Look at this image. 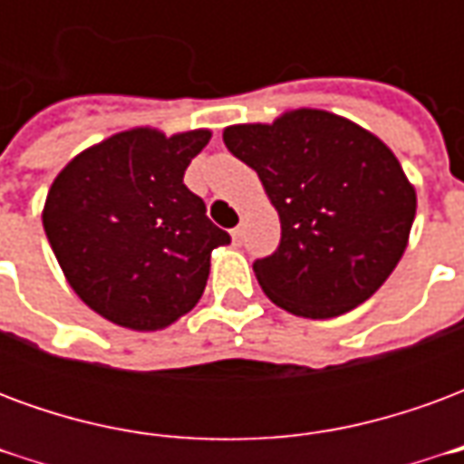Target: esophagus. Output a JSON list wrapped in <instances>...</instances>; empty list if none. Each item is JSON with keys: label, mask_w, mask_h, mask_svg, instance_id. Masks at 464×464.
<instances>
[{"label": "esophagus", "mask_w": 464, "mask_h": 464, "mask_svg": "<svg viewBox=\"0 0 464 464\" xmlns=\"http://www.w3.org/2000/svg\"><path fill=\"white\" fill-rule=\"evenodd\" d=\"M231 236H233V241L238 243L243 238V226H236V228H233L231 231Z\"/></svg>", "instance_id": "obj_1"}]
</instances>
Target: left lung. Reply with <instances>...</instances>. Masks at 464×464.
I'll list each match as a JSON object with an SVG mask.
<instances>
[{
    "instance_id": "1",
    "label": "left lung",
    "mask_w": 464,
    "mask_h": 464,
    "mask_svg": "<svg viewBox=\"0 0 464 464\" xmlns=\"http://www.w3.org/2000/svg\"><path fill=\"white\" fill-rule=\"evenodd\" d=\"M281 218L278 248L253 263L266 295L303 318L365 303L405 253L415 188L375 133L321 109L223 131Z\"/></svg>"
}]
</instances>
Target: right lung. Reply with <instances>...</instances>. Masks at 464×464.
Returning a JSON list of instances; mask_svg holds the SVG:
<instances>
[{"mask_svg": "<svg viewBox=\"0 0 464 464\" xmlns=\"http://www.w3.org/2000/svg\"><path fill=\"white\" fill-rule=\"evenodd\" d=\"M211 131L131 129L66 163L46 196V238L66 281L106 321L161 331L203 295L211 251L231 243L183 173Z\"/></svg>", "mask_w": 464, "mask_h": 464, "instance_id": "add662e5", "label": "right lung"}]
</instances>
